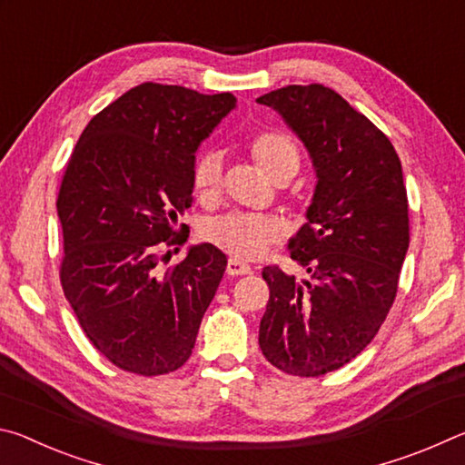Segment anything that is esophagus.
Returning a JSON list of instances; mask_svg holds the SVG:
<instances>
[{"mask_svg": "<svg viewBox=\"0 0 465 465\" xmlns=\"http://www.w3.org/2000/svg\"><path fill=\"white\" fill-rule=\"evenodd\" d=\"M225 272H227V277H240V274H250L252 266L246 262L235 261V258H230V261H227Z\"/></svg>", "mask_w": 465, "mask_h": 465, "instance_id": "esophagus-1", "label": "esophagus"}]
</instances>
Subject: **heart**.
I'll return each instance as SVG.
<instances>
[{
  "instance_id": "1",
  "label": "heart",
  "mask_w": 465,
  "mask_h": 465,
  "mask_svg": "<svg viewBox=\"0 0 465 465\" xmlns=\"http://www.w3.org/2000/svg\"><path fill=\"white\" fill-rule=\"evenodd\" d=\"M250 153L266 176H293L299 168V149L282 131H262L250 141ZM223 160L217 152L201 155L193 166V188L199 199L213 201L222 188ZM281 223L258 213H225L201 227V238L235 261H252L264 254L281 238Z\"/></svg>"
}]
</instances>
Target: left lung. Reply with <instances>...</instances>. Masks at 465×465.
<instances>
[{"mask_svg": "<svg viewBox=\"0 0 465 465\" xmlns=\"http://www.w3.org/2000/svg\"><path fill=\"white\" fill-rule=\"evenodd\" d=\"M316 170L305 222L289 242L308 277L264 266L271 297L258 344L271 365L320 377L373 341L396 299L411 227L402 163L390 139L322 84L264 94Z\"/></svg>", "mask_w": 465, "mask_h": 465, "instance_id": "8db88e82", "label": "left lung"}]
</instances>
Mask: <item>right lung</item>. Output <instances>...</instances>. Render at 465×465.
<instances>
[{"mask_svg":"<svg viewBox=\"0 0 465 465\" xmlns=\"http://www.w3.org/2000/svg\"><path fill=\"white\" fill-rule=\"evenodd\" d=\"M233 108L230 92L145 82L100 110L69 157L57 199L63 293L124 371L163 375L193 355L227 258L199 243L162 271L160 252L186 242L176 225L193 204L194 152Z\"/></svg>","mask_w":465,"mask_h":465,"instance_id":"add662e5","label":"right lung"}]
</instances>
